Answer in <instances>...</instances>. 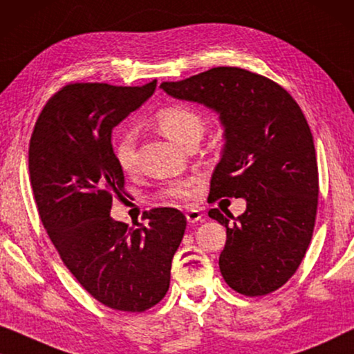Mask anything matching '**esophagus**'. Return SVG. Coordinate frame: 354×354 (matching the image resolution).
Instances as JSON below:
<instances>
[{
	"instance_id": "obj_1",
	"label": "esophagus",
	"mask_w": 354,
	"mask_h": 354,
	"mask_svg": "<svg viewBox=\"0 0 354 354\" xmlns=\"http://www.w3.org/2000/svg\"><path fill=\"white\" fill-rule=\"evenodd\" d=\"M202 212L201 210H196V208H192V210H187V213H186V220L189 221V223H197V221H201L202 220Z\"/></svg>"
}]
</instances>
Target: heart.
<instances>
[{"instance_id":"1","label":"heart","mask_w":354,"mask_h":354,"mask_svg":"<svg viewBox=\"0 0 354 354\" xmlns=\"http://www.w3.org/2000/svg\"><path fill=\"white\" fill-rule=\"evenodd\" d=\"M157 128L173 141L186 146L194 138H201L205 120L194 109L184 104H170L157 111L153 117ZM113 157L123 171H131L136 165V138L129 128L117 129L113 136ZM194 178L173 181L162 189L160 196L171 201H187L192 196Z\"/></svg>"}]
</instances>
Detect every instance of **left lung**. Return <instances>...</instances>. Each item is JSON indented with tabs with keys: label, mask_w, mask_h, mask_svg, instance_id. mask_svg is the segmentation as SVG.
Listing matches in <instances>:
<instances>
[{
	"label": "left lung",
	"mask_w": 354,
	"mask_h": 354,
	"mask_svg": "<svg viewBox=\"0 0 354 354\" xmlns=\"http://www.w3.org/2000/svg\"><path fill=\"white\" fill-rule=\"evenodd\" d=\"M160 88L213 109L225 125L208 198L247 201L232 221L218 208L208 212L226 227L220 255L226 283L247 297L277 290L305 258L317 212L315 141L300 106L281 84L241 67H215Z\"/></svg>",
	"instance_id": "left-lung-1"
}]
</instances>
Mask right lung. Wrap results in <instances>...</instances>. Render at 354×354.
Segmentation results:
<instances>
[{
	"label": "right lung",
	"instance_id": "add662e5",
	"mask_svg": "<svg viewBox=\"0 0 354 354\" xmlns=\"http://www.w3.org/2000/svg\"><path fill=\"white\" fill-rule=\"evenodd\" d=\"M156 86L157 80L66 84L44 104L28 146L30 183L49 239L84 290L118 311L142 313L165 297L186 231L176 208H153L139 227L111 218L112 201L127 194L112 129Z\"/></svg>",
	"mask_w": 354,
	"mask_h": 354
}]
</instances>
